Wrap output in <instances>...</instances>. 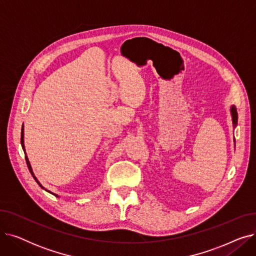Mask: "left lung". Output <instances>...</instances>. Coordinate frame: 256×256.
<instances>
[{
    "mask_svg": "<svg viewBox=\"0 0 256 256\" xmlns=\"http://www.w3.org/2000/svg\"><path fill=\"white\" fill-rule=\"evenodd\" d=\"M230 112H232V124H234V126L236 128V124H238V112H236V109L234 106H232Z\"/></svg>",
    "mask_w": 256,
    "mask_h": 256,
    "instance_id": "obj_1",
    "label": "left lung"
}]
</instances>
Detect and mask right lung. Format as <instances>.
<instances>
[{"label": "right lung", "mask_w": 256, "mask_h": 256, "mask_svg": "<svg viewBox=\"0 0 256 256\" xmlns=\"http://www.w3.org/2000/svg\"><path fill=\"white\" fill-rule=\"evenodd\" d=\"M20 143H22V150H24V128H22V137H20ZM24 158H26V165H28V168H29V170H30V172H31V174H32V176L34 178V180H36V182L42 188V189H44V188L42 186V184H40L39 182H38V180L36 178V176H34V173H33V170H32V167H31V165H30V162H29V158H28V156H26V152H24ZM46 190V189H44ZM46 192H48V193H50V194H52V195H55L56 197H58V195H56V194H54V193H52V192H50V191H48V190H46Z\"/></svg>", "instance_id": "obj_1"}]
</instances>
